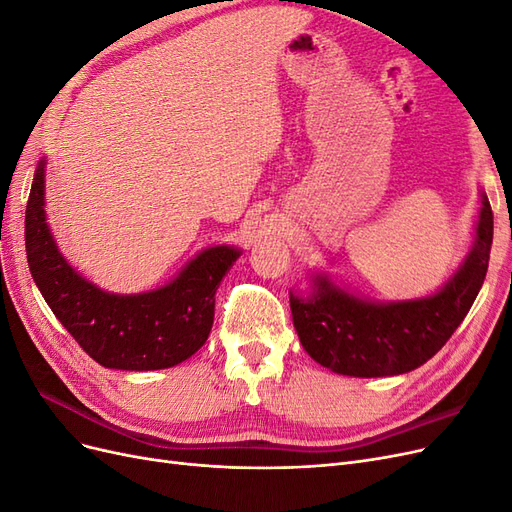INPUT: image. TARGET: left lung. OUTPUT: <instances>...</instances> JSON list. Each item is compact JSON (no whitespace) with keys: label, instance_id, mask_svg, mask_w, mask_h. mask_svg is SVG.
I'll list each match as a JSON object with an SVG mask.
<instances>
[{"label":"left lung","instance_id":"obj_1","mask_svg":"<svg viewBox=\"0 0 512 512\" xmlns=\"http://www.w3.org/2000/svg\"><path fill=\"white\" fill-rule=\"evenodd\" d=\"M493 213L480 190L470 252L436 292L406 301H374L312 271L309 292L290 290L294 331L316 363L352 378L399 376L421 367L466 318L485 282Z\"/></svg>","mask_w":512,"mask_h":512}]
</instances>
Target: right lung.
<instances>
[{"label":"right lung","mask_w":512,"mask_h":512,"mask_svg":"<svg viewBox=\"0 0 512 512\" xmlns=\"http://www.w3.org/2000/svg\"><path fill=\"white\" fill-rule=\"evenodd\" d=\"M46 158L36 166L25 211L29 271L46 305L79 346L102 367L166 369L203 348L213 327L215 290L235 265V245H211L153 290L117 294L98 288L59 252L46 222Z\"/></svg>","instance_id":"obj_1"}]
</instances>
